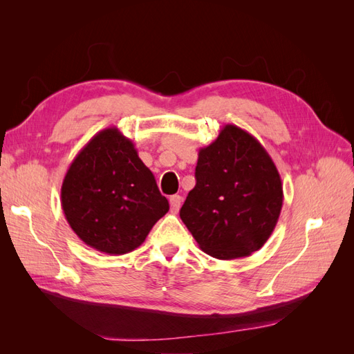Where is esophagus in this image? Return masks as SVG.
<instances>
[{"instance_id": "esophagus-1", "label": "esophagus", "mask_w": 354, "mask_h": 354, "mask_svg": "<svg viewBox=\"0 0 354 354\" xmlns=\"http://www.w3.org/2000/svg\"><path fill=\"white\" fill-rule=\"evenodd\" d=\"M181 201H183V198H181L180 195H173L169 198V207H171V211L173 212H177L181 207Z\"/></svg>"}]
</instances>
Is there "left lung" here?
<instances>
[{
  "label": "left lung",
  "instance_id": "8db88e82",
  "mask_svg": "<svg viewBox=\"0 0 354 354\" xmlns=\"http://www.w3.org/2000/svg\"><path fill=\"white\" fill-rule=\"evenodd\" d=\"M196 186L180 209L199 248L218 260L259 251L279 220L283 189L274 162L254 136L227 124L199 149Z\"/></svg>",
  "mask_w": 354,
  "mask_h": 354
}]
</instances>
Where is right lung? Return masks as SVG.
<instances>
[{"label": "right lung", "instance_id": "obj_1", "mask_svg": "<svg viewBox=\"0 0 354 354\" xmlns=\"http://www.w3.org/2000/svg\"><path fill=\"white\" fill-rule=\"evenodd\" d=\"M62 208L84 243L122 255L145 242L169 205L134 143L111 127L72 160L62 185Z\"/></svg>", "mask_w": 354, "mask_h": 354}]
</instances>
